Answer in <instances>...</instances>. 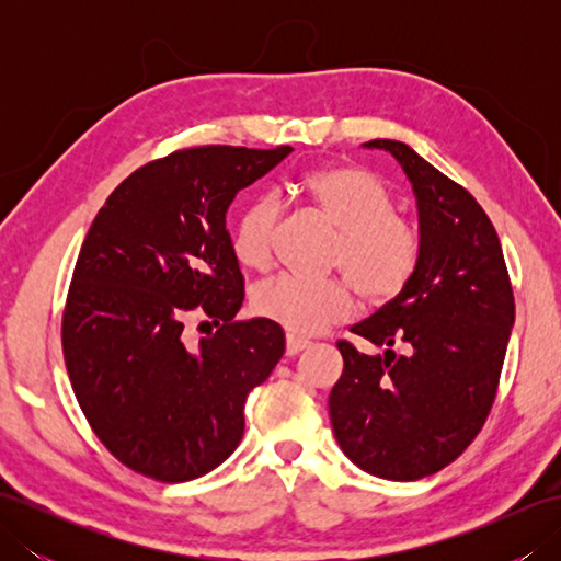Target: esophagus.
Wrapping results in <instances>:
<instances>
[{"mask_svg": "<svg viewBox=\"0 0 561 561\" xmlns=\"http://www.w3.org/2000/svg\"><path fill=\"white\" fill-rule=\"evenodd\" d=\"M308 344H311V342H308L306 337H299V335H287V354H289V356H296L299 352H304V350L308 347Z\"/></svg>", "mask_w": 561, "mask_h": 561, "instance_id": "esophagus-1", "label": "esophagus"}]
</instances>
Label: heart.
Instances as JSON below:
<instances>
[{"instance_id": "b5f03b06", "label": "heart", "mask_w": 561, "mask_h": 561, "mask_svg": "<svg viewBox=\"0 0 561 561\" xmlns=\"http://www.w3.org/2000/svg\"><path fill=\"white\" fill-rule=\"evenodd\" d=\"M294 187L318 217L337 229L328 267L340 270L366 304H388L408 289L420 267L422 238L412 221L396 214V199L376 173L332 163L306 173ZM279 219L282 202L274 195H260L241 209L231 245L243 267L265 272L272 265ZM350 284L340 277L313 282L282 274L257 284L250 304L260 318L311 335L352 313Z\"/></svg>"}]
</instances>
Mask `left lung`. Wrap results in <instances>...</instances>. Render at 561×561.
Here are the masks:
<instances>
[{"instance_id": "left-lung-1", "label": "left lung", "mask_w": 561, "mask_h": 561, "mask_svg": "<svg viewBox=\"0 0 561 561\" xmlns=\"http://www.w3.org/2000/svg\"><path fill=\"white\" fill-rule=\"evenodd\" d=\"M408 173L420 209L422 257L398 299L352 328L386 354L340 340L344 371L330 422L356 468L410 482L444 470L490 414L516 304L502 243L468 190L396 139H371ZM396 343L408 357L391 352Z\"/></svg>"}]
</instances>
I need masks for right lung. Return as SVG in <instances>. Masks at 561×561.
Instances as JSON below:
<instances>
[{
  "label": "right lung",
  "mask_w": 561,
  "mask_h": 561,
  "mask_svg": "<svg viewBox=\"0 0 561 561\" xmlns=\"http://www.w3.org/2000/svg\"><path fill=\"white\" fill-rule=\"evenodd\" d=\"M291 151L178 149L127 175L83 238L62 313L67 374L93 434L145 478L187 482L229 458L248 392L282 359L277 323L233 320L245 291L226 209ZM193 312L218 325L197 345L184 335Z\"/></svg>",
  "instance_id": "right-lung-1"
}]
</instances>
